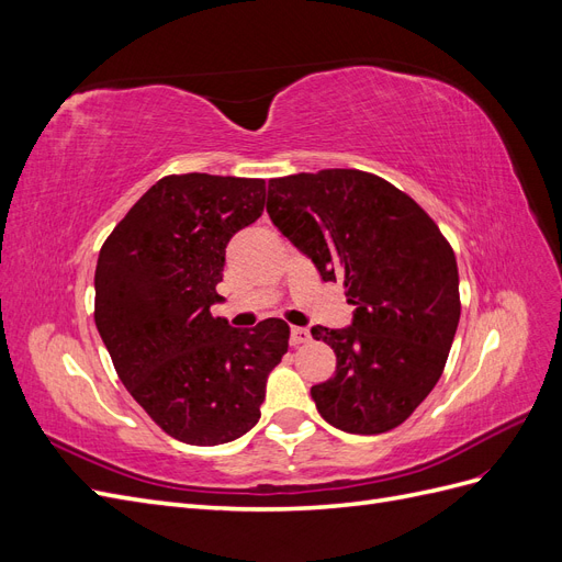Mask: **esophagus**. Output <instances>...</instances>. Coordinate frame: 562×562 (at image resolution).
<instances>
[{"mask_svg": "<svg viewBox=\"0 0 562 562\" xmlns=\"http://www.w3.org/2000/svg\"><path fill=\"white\" fill-rule=\"evenodd\" d=\"M312 339V333L307 328H293L291 330V345L300 347V345H307Z\"/></svg>", "mask_w": 562, "mask_h": 562, "instance_id": "obj_1", "label": "esophagus"}]
</instances>
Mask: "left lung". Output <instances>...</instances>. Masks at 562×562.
I'll return each mask as SVG.
<instances>
[{
  "label": "left lung",
  "mask_w": 562,
  "mask_h": 562,
  "mask_svg": "<svg viewBox=\"0 0 562 562\" xmlns=\"http://www.w3.org/2000/svg\"><path fill=\"white\" fill-rule=\"evenodd\" d=\"M267 213L356 307L347 328H312L337 356L335 375L312 386L321 417L363 436L398 427L440 380L457 333L446 236L411 196L353 168L269 180Z\"/></svg>",
  "instance_id": "8db88e82"
}]
</instances>
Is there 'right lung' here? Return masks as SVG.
Returning a JSON list of instances; mask_svg holds the SVG:
<instances>
[{"label": "right lung", "instance_id": "add662e5", "mask_svg": "<svg viewBox=\"0 0 562 562\" xmlns=\"http://www.w3.org/2000/svg\"><path fill=\"white\" fill-rule=\"evenodd\" d=\"M262 209L265 180L166 176L100 248L98 333L128 394L182 443L220 446L250 431L288 351L281 318L241 330L211 314L223 300L225 248Z\"/></svg>", "mask_w": 562, "mask_h": 562}]
</instances>
